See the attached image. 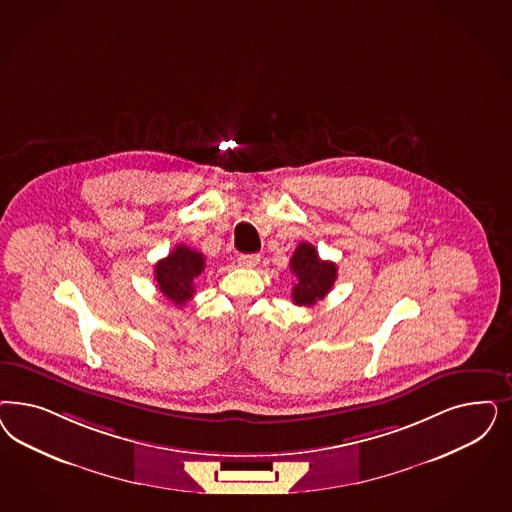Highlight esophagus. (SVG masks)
Masks as SVG:
<instances>
[{
    "label": "esophagus",
    "instance_id": "obj_1",
    "mask_svg": "<svg viewBox=\"0 0 512 512\" xmlns=\"http://www.w3.org/2000/svg\"><path fill=\"white\" fill-rule=\"evenodd\" d=\"M237 264L241 265V267H256V265L260 264V256L258 254H241L237 258Z\"/></svg>",
    "mask_w": 512,
    "mask_h": 512
}]
</instances>
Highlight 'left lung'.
Returning a JSON list of instances; mask_svg holds the SVG:
<instances>
[{
  "mask_svg": "<svg viewBox=\"0 0 512 512\" xmlns=\"http://www.w3.org/2000/svg\"><path fill=\"white\" fill-rule=\"evenodd\" d=\"M290 269L296 275L292 299L299 307H313L324 299L337 279V267L333 262L320 260L311 243H299L290 260Z\"/></svg>",
  "mask_w": 512,
  "mask_h": 512,
  "instance_id": "8db88e82",
  "label": "left lung"
}]
</instances>
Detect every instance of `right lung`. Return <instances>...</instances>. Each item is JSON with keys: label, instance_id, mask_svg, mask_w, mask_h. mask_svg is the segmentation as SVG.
Wrapping results in <instances>:
<instances>
[{"label": "right lung", "instance_id": "1", "mask_svg": "<svg viewBox=\"0 0 512 512\" xmlns=\"http://www.w3.org/2000/svg\"><path fill=\"white\" fill-rule=\"evenodd\" d=\"M203 269L205 256L201 252L186 245H177L167 258L154 267V281L158 282L160 292L169 301L182 307L194 297V281L203 273Z\"/></svg>", "mask_w": 512, "mask_h": 512}]
</instances>
